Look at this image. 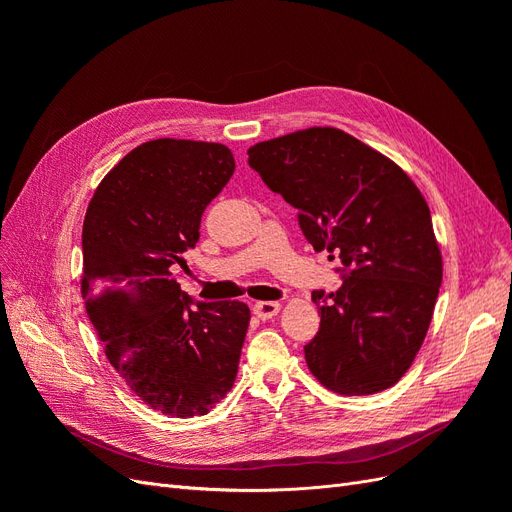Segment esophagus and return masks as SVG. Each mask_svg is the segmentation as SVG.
Here are the masks:
<instances>
[{
  "instance_id": "1",
  "label": "esophagus",
  "mask_w": 512,
  "mask_h": 512,
  "mask_svg": "<svg viewBox=\"0 0 512 512\" xmlns=\"http://www.w3.org/2000/svg\"><path fill=\"white\" fill-rule=\"evenodd\" d=\"M282 305L277 301H258L254 305V314L260 318V320H269V318H275L277 314H280Z\"/></svg>"
}]
</instances>
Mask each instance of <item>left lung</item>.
<instances>
[{
	"instance_id": "1",
	"label": "left lung",
	"mask_w": 512,
	"mask_h": 512,
	"mask_svg": "<svg viewBox=\"0 0 512 512\" xmlns=\"http://www.w3.org/2000/svg\"><path fill=\"white\" fill-rule=\"evenodd\" d=\"M250 166L299 213L342 288L312 292L320 331L305 361L339 395L393 386L421 350L442 284V254L421 190L393 160L337 128H307L247 149Z\"/></svg>"
}]
</instances>
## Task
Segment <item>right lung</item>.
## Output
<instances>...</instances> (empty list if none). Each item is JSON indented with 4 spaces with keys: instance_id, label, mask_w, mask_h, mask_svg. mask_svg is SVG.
<instances>
[{
    "instance_id": "1",
    "label": "right lung",
    "mask_w": 512,
    "mask_h": 512,
    "mask_svg": "<svg viewBox=\"0 0 512 512\" xmlns=\"http://www.w3.org/2000/svg\"><path fill=\"white\" fill-rule=\"evenodd\" d=\"M232 173L226 145L158 138L113 166L85 213L87 316L130 391L168 416L207 414L237 378L250 307L194 309L173 277Z\"/></svg>"
}]
</instances>
